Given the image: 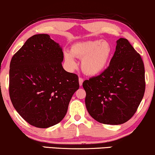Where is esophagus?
<instances>
[{"label": "esophagus", "instance_id": "1", "mask_svg": "<svg viewBox=\"0 0 155 155\" xmlns=\"http://www.w3.org/2000/svg\"><path fill=\"white\" fill-rule=\"evenodd\" d=\"M79 85H80V87H81V86H82V84H83V82H84V79H82V78L79 77Z\"/></svg>", "mask_w": 155, "mask_h": 155}]
</instances>
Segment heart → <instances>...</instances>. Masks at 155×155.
<instances>
[{
	"label": "heart",
	"mask_w": 155,
	"mask_h": 155,
	"mask_svg": "<svg viewBox=\"0 0 155 155\" xmlns=\"http://www.w3.org/2000/svg\"><path fill=\"white\" fill-rule=\"evenodd\" d=\"M112 52V46L107 41H87L73 45L71 54L64 53V59L71 68L76 66L74 57L82 59V71L89 76H96L103 72L107 67Z\"/></svg>",
	"instance_id": "b5f03b06"
}]
</instances>
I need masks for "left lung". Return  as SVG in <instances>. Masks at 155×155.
<instances>
[{
	"label": "left lung",
	"instance_id": "1",
	"mask_svg": "<svg viewBox=\"0 0 155 155\" xmlns=\"http://www.w3.org/2000/svg\"><path fill=\"white\" fill-rule=\"evenodd\" d=\"M85 104L92 118L106 124H124L132 118L145 91L140 55L126 38L117 41L109 67L83 82Z\"/></svg>",
	"mask_w": 155,
	"mask_h": 155
}]
</instances>
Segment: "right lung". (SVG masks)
<instances>
[{"label": "right lung", "instance_id": "1", "mask_svg": "<svg viewBox=\"0 0 155 155\" xmlns=\"http://www.w3.org/2000/svg\"><path fill=\"white\" fill-rule=\"evenodd\" d=\"M62 47L48 34L29 38L10 64L9 94L17 112L28 124L48 128L65 117L79 78L62 66Z\"/></svg>", "mask_w": 155, "mask_h": 155}]
</instances>
